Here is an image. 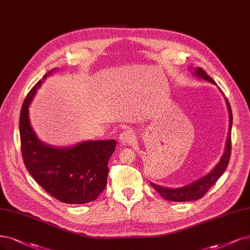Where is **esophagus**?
Here are the masks:
<instances>
[{
	"instance_id": "obj_1",
	"label": "esophagus",
	"mask_w": 250,
	"mask_h": 250,
	"mask_svg": "<svg viewBox=\"0 0 250 250\" xmlns=\"http://www.w3.org/2000/svg\"><path fill=\"white\" fill-rule=\"evenodd\" d=\"M133 140H134L133 133L130 130H128V129H125V130L122 131L119 135V142L123 145L130 144L131 142H133Z\"/></svg>"
}]
</instances>
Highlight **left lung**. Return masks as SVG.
<instances>
[{
	"instance_id": "left-lung-1",
	"label": "left lung",
	"mask_w": 250,
	"mask_h": 250,
	"mask_svg": "<svg viewBox=\"0 0 250 250\" xmlns=\"http://www.w3.org/2000/svg\"><path fill=\"white\" fill-rule=\"evenodd\" d=\"M195 74L199 77H202V79L205 81H208L214 84H216V83H215L211 77L206 73V71L202 69V68H197V69H195ZM227 104H228V109L229 114V135L227 139L226 152L222 155V158L220 159L219 163L214 167V169L210 174L184 187L166 188V187H161L151 183V185L153 186L155 190H156L165 200L173 201V202H187V201L199 200L207 193L209 189L216 183V181L222 176L223 173H225L230 158V152H231L230 129H231V124H233V115H231V109L228 99H227Z\"/></svg>"
}]
</instances>
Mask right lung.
Here are the masks:
<instances>
[{
	"label": "right lung",
	"mask_w": 250,
	"mask_h": 250,
	"mask_svg": "<svg viewBox=\"0 0 250 250\" xmlns=\"http://www.w3.org/2000/svg\"><path fill=\"white\" fill-rule=\"evenodd\" d=\"M47 74L43 76L45 79ZM42 81L31 89L21 109V150L34 180L58 201L85 204L95 201L107 183V163L116 141H90L58 149L41 143L29 121V104Z\"/></svg>",
	"instance_id": "1"
}]
</instances>
